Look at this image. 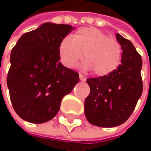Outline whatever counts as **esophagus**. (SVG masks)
Segmentation results:
<instances>
[{
  "mask_svg": "<svg viewBox=\"0 0 151 151\" xmlns=\"http://www.w3.org/2000/svg\"><path fill=\"white\" fill-rule=\"evenodd\" d=\"M79 79H80L81 81H85V80H86V78L82 75L81 73H79Z\"/></svg>",
  "mask_w": 151,
  "mask_h": 151,
  "instance_id": "obj_1",
  "label": "esophagus"
}]
</instances>
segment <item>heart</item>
Masks as SVG:
<instances>
[{"label":"heart","mask_w":151,"mask_h":151,"mask_svg":"<svg viewBox=\"0 0 151 151\" xmlns=\"http://www.w3.org/2000/svg\"><path fill=\"white\" fill-rule=\"evenodd\" d=\"M58 53L63 65L73 68L84 58V69L92 70L97 76H105L114 71L120 65L122 47L120 44L108 37L101 29L94 27L78 29L73 37L62 39Z\"/></svg>","instance_id":"obj_1"}]
</instances>
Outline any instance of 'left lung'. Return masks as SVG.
I'll return each instance as SVG.
<instances>
[{
  "label": "left lung",
  "instance_id": "obj_1",
  "mask_svg": "<svg viewBox=\"0 0 151 151\" xmlns=\"http://www.w3.org/2000/svg\"><path fill=\"white\" fill-rule=\"evenodd\" d=\"M122 49L121 64L111 73L86 79L90 93L85 100V114L95 126L112 128L124 123L142 93V60L133 44L116 34Z\"/></svg>",
  "mask_w": 151,
  "mask_h": 151
}]
</instances>
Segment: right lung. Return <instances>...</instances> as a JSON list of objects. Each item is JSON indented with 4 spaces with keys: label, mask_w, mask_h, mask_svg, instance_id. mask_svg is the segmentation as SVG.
I'll list each match as a JSON object with an SVG mask.
<instances>
[{
    "label": "right lung",
    "mask_w": 151,
    "mask_h": 151,
    "mask_svg": "<svg viewBox=\"0 0 151 151\" xmlns=\"http://www.w3.org/2000/svg\"><path fill=\"white\" fill-rule=\"evenodd\" d=\"M73 30L67 24L46 22L23 34L12 49L7 85L22 119L31 123L51 120L78 82V73L59 62V44Z\"/></svg>",
    "instance_id": "1"
}]
</instances>
